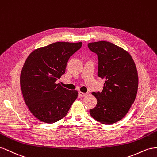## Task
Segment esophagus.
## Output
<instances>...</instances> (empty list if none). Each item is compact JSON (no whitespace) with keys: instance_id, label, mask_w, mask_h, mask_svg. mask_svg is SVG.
<instances>
[{"instance_id":"1","label":"esophagus","mask_w":157,"mask_h":157,"mask_svg":"<svg viewBox=\"0 0 157 157\" xmlns=\"http://www.w3.org/2000/svg\"><path fill=\"white\" fill-rule=\"evenodd\" d=\"M87 93H83V92H79V95L81 96V97H85V96H86L87 95Z\"/></svg>"}]
</instances>
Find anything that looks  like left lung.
Here are the masks:
<instances>
[{"label":"left lung","instance_id":"left-lung-1","mask_svg":"<svg viewBox=\"0 0 157 157\" xmlns=\"http://www.w3.org/2000/svg\"><path fill=\"white\" fill-rule=\"evenodd\" d=\"M98 58V76L106 79L101 92H93L97 104L89 110L103 124L118 122L128 113L137 95L138 75L134 61L123 48L107 41L88 43Z\"/></svg>","mask_w":157,"mask_h":157}]
</instances>
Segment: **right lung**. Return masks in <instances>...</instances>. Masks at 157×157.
<instances>
[{
	"label": "right lung",
	"mask_w": 157,
	"mask_h": 157,
	"mask_svg": "<svg viewBox=\"0 0 157 157\" xmlns=\"http://www.w3.org/2000/svg\"><path fill=\"white\" fill-rule=\"evenodd\" d=\"M82 45V42L54 43L36 49L26 59L20 75L21 92L31 113L42 122L52 124L64 118L77 98V91L56 81Z\"/></svg>",
	"instance_id": "right-lung-1"
}]
</instances>
